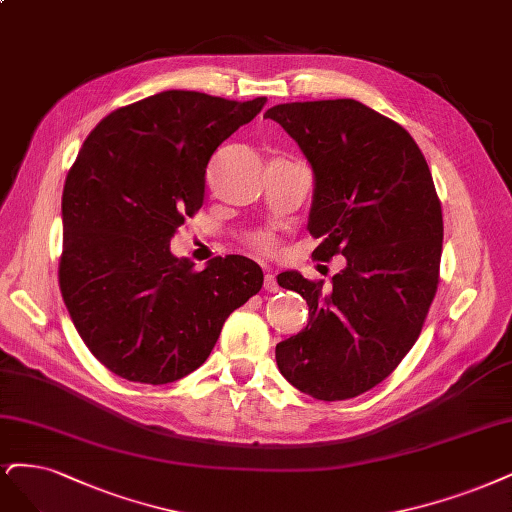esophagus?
<instances>
[{
	"label": "esophagus",
	"mask_w": 512,
	"mask_h": 512,
	"mask_svg": "<svg viewBox=\"0 0 512 512\" xmlns=\"http://www.w3.org/2000/svg\"><path fill=\"white\" fill-rule=\"evenodd\" d=\"M264 290L271 292V294L279 292V286H277V279H275V273H273V271H269L267 275H264Z\"/></svg>",
	"instance_id": "1"
}]
</instances>
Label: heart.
<instances>
[{"mask_svg": "<svg viewBox=\"0 0 512 512\" xmlns=\"http://www.w3.org/2000/svg\"><path fill=\"white\" fill-rule=\"evenodd\" d=\"M254 243L258 245L260 250H269L271 245H273V243H271V237H267V235H258V237L254 239Z\"/></svg>", "mask_w": 512, "mask_h": 512, "instance_id": "b5f03b06", "label": "heart"}]
</instances>
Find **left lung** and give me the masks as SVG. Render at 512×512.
Returning <instances> with one entry per match:
<instances>
[{
  "instance_id": "obj_1",
  "label": "left lung",
  "mask_w": 512,
  "mask_h": 512,
  "mask_svg": "<svg viewBox=\"0 0 512 512\" xmlns=\"http://www.w3.org/2000/svg\"><path fill=\"white\" fill-rule=\"evenodd\" d=\"M313 171L309 233L317 260L343 254L332 288L290 271L281 288L309 305L305 330L277 343L279 373L317 400L381 383L415 345L438 288L443 211L415 139L356 99L267 110Z\"/></svg>"
}]
</instances>
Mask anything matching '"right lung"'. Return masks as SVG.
I'll return each instance as SVG.
<instances>
[{
  "label": "right lung",
  "instance_id": "obj_1",
  "mask_svg": "<svg viewBox=\"0 0 512 512\" xmlns=\"http://www.w3.org/2000/svg\"><path fill=\"white\" fill-rule=\"evenodd\" d=\"M163 91L105 116L69 169L59 284L91 354L114 375L163 385L197 370L262 269L226 256L195 271L169 241L201 209L211 154L264 108Z\"/></svg>",
  "mask_w": 512,
  "mask_h": 512
}]
</instances>
